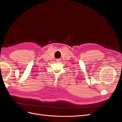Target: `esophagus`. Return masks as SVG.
Here are the masks:
<instances>
[{
  "label": "esophagus",
  "instance_id": "1",
  "mask_svg": "<svg viewBox=\"0 0 122 122\" xmlns=\"http://www.w3.org/2000/svg\"><path fill=\"white\" fill-rule=\"evenodd\" d=\"M56 61L57 62H60L61 61V59H60V58H57V59H56Z\"/></svg>",
  "mask_w": 122,
  "mask_h": 122
}]
</instances>
